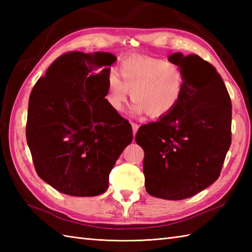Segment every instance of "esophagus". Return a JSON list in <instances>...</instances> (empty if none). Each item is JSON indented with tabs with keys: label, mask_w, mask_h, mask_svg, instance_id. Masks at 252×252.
<instances>
[{
	"label": "esophagus",
	"mask_w": 252,
	"mask_h": 252,
	"mask_svg": "<svg viewBox=\"0 0 252 252\" xmlns=\"http://www.w3.org/2000/svg\"><path fill=\"white\" fill-rule=\"evenodd\" d=\"M132 125V130H133V135L135 136V134H136V132H137V130H138V126L136 125V123H134V122H132L131 123Z\"/></svg>",
	"instance_id": "34e87169"
}]
</instances>
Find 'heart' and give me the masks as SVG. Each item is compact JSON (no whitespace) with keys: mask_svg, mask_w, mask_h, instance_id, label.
Returning a JSON list of instances; mask_svg holds the SVG:
<instances>
[{"mask_svg":"<svg viewBox=\"0 0 252 252\" xmlns=\"http://www.w3.org/2000/svg\"><path fill=\"white\" fill-rule=\"evenodd\" d=\"M119 77L108 76L106 98L111 109L121 112L131 93L133 111L147 114L153 119L171 114L184 92V77L180 67L157 57H133L122 61Z\"/></svg>","mask_w":252,"mask_h":252,"instance_id":"b5f03b06","label":"heart"}]
</instances>
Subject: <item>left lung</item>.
<instances>
[{"instance_id": "8db88e82", "label": "left lung", "mask_w": 252, "mask_h": 252, "mask_svg": "<svg viewBox=\"0 0 252 252\" xmlns=\"http://www.w3.org/2000/svg\"><path fill=\"white\" fill-rule=\"evenodd\" d=\"M169 61L184 77L176 108L142 126L135 141L144 149L146 191L167 200L194 196L220 176L232 143V103L217 69L196 54Z\"/></svg>"}]
</instances>
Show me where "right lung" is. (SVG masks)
Returning a JSON list of instances; mask_svg holds the SVG:
<instances>
[{"label": "right lung", "mask_w": 252, "mask_h": 252, "mask_svg": "<svg viewBox=\"0 0 252 252\" xmlns=\"http://www.w3.org/2000/svg\"><path fill=\"white\" fill-rule=\"evenodd\" d=\"M106 52H68L53 62L31 91L27 143L37 175L66 195L106 191L109 173L133 140L132 126L105 98Z\"/></svg>", "instance_id": "right-lung-1"}]
</instances>
